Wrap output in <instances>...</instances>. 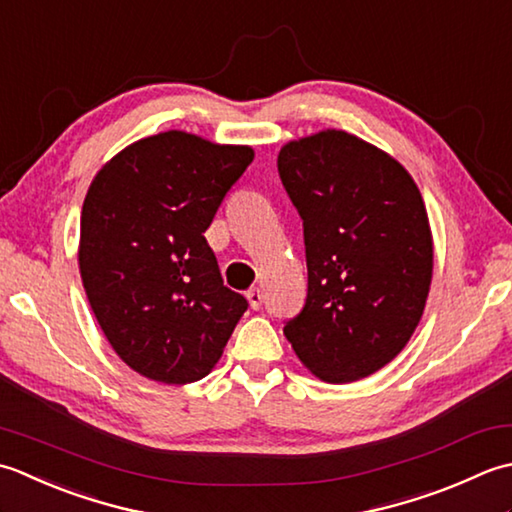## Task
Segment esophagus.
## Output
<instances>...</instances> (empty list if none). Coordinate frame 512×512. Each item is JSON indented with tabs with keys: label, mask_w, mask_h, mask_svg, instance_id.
I'll list each match as a JSON object with an SVG mask.
<instances>
[{
	"label": "esophagus",
	"mask_w": 512,
	"mask_h": 512,
	"mask_svg": "<svg viewBox=\"0 0 512 512\" xmlns=\"http://www.w3.org/2000/svg\"><path fill=\"white\" fill-rule=\"evenodd\" d=\"M247 300H249V307H252V309H260V305H263V291H260L258 287L249 289V291H247Z\"/></svg>",
	"instance_id": "34e87169"
}]
</instances>
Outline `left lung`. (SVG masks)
Listing matches in <instances>:
<instances>
[{
    "mask_svg": "<svg viewBox=\"0 0 512 512\" xmlns=\"http://www.w3.org/2000/svg\"><path fill=\"white\" fill-rule=\"evenodd\" d=\"M278 174L302 218L309 276L285 336L316 378H367L406 347L429 296L422 194L393 156L344 130L289 141Z\"/></svg>",
    "mask_w": 512,
    "mask_h": 512,
    "instance_id": "8db88e82",
    "label": "left lung"
}]
</instances>
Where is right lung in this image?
I'll use <instances>...</instances> for the list:
<instances>
[{"label":"right lung","instance_id":"add662e5","mask_svg":"<svg viewBox=\"0 0 512 512\" xmlns=\"http://www.w3.org/2000/svg\"><path fill=\"white\" fill-rule=\"evenodd\" d=\"M252 161L249 145L170 130L112 156L88 187L83 289L112 349L145 378H205L245 314L203 234Z\"/></svg>","mask_w":512,"mask_h":512}]
</instances>
